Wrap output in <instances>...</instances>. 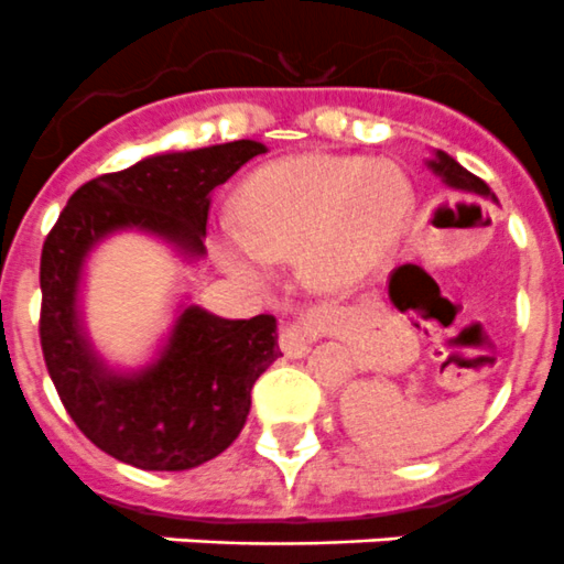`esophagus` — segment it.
Here are the masks:
<instances>
[{
	"instance_id": "obj_1",
	"label": "esophagus",
	"mask_w": 564,
	"mask_h": 564,
	"mask_svg": "<svg viewBox=\"0 0 564 564\" xmlns=\"http://www.w3.org/2000/svg\"><path fill=\"white\" fill-rule=\"evenodd\" d=\"M325 333V313L322 311H307L291 322V325L282 327L279 333V347L282 352L291 358H302L311 352V344Z\"/></svg>"
}]
</instances>
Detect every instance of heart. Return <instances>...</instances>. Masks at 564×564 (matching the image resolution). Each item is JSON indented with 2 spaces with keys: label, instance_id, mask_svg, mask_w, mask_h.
I'll use <instances>...</instances> for the list:
<instances>
[{
  "label": "heart",
  "instance_id": "heart-1",
  "mask_svg": "<svg viewBox=\"0 0 564 564\" xmlns=\"http://www.w3.org/2000/svg\"><path fill=\"white\" fill-rule=\"evenodd\" d=\"M239 223L217 228V257L248 282H268L276 259L299 257L318 291L358 282L398 246L415 192L390 161L293 154L242 183Z\"/></svg>",
  "mask_w": 564,
  "mask_h": 564
}]
</instances>
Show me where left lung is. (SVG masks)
Returning a JSON list of instances; mask_svg holds the SVG:
<instances>
[{"mask_svg": "<svg viewBox=\"0 0 564 564\" xmlns=\"http://www.w3.org/2000/svg\"><path fill=\"white\" fill-rule=\"evenodd\" d=\"M430 169L437 174V177H441L443 183H446V186L460 188V192L482 194V197H495V194H491V188H488L480 177H475V174L468 172V169H463L460 163H457L455 158H449L446 152H435V158L430 161Z\"/></svg>", "mask_w": 564, "mask_h": 564, "instance_id": "left-lung-1", "label": "left lung"}]
</instances>
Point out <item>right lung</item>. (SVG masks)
Wrapping results in <instances>:
<instances>
[{
    "label": "right lung",
    "mask_w": 564,
    "mask_h": 564,
    "mask_svg": "<svg viewBox=\"0 0 564 564\" xmlns=\"http://www.w3.org/2000/svg\"><path fill=\"white\" fill-rule=\"evenodd\" d=\"M265 143L143 158L84 183L42 248L39 336L67 415L115 460L143 471H183L226 452L246 426L257 378L276 361V318H223L188 305L161 356L143 370L115 372L89 344L78 288L89 251L115 231H147L188 257L206 253L212 192Z\"/></svg>",
    "instance_id": "obj_1"
}]
</instances>
